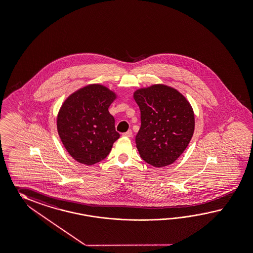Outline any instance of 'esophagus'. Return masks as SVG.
Wrapping results in <instances>:
<instances>
[{
    "mask_svg": "<svg viewBox=\"0 0 253 253\" xmlns=\"http://www.w3.org/2000/svg\"><path fill=\"white\" fill-rule=\"evenodd\" d=\"M123 136H124V137H131V136H132V131L129 129V130H128V131L124 132V134H123Z\"/></svg>",
    "mask_w": 253,
    "mask_h": 253,
    "instance_id": "1",
    "label": "esophagus"
}]
</instances>
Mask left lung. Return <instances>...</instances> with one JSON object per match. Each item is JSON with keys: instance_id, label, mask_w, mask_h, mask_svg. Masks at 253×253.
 Wrapping results in <instances>:
<instances>
[{"instance_id": "8db88e82", "label": "left lung", "mask_w": 253, "mask_h": 253, "mask_svg": "<svg viewBox=\"0 0 253 253\" xmlns=\"http://www.w3.org/2000/svg\"><path fill=\"white\" fill-rule=\"evenodd\" d=\"M134 99L141 111V128L135 137L142 160L167 167L184 153L195 129L194 111L174 88L154 85L139 89Z\"/></svg>"}]
</instances>
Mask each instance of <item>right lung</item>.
<instances>
[{"label":"right lung","instance_id":"add662e5","mask_svg":"<svg viewBox=\"0 0 253 253\" xmlns=\"http://www.w3.org/2000/svg\"><path fill=\"white\" fill-rule=\"evenodd\" d=\"M115 94L94 84L69 96L57 116L62 142L75 160L86 166L97 164L110 154L120 137L109 107Z\"/></svg>","mask_w":253,"mask_h":253}]
</instances>
